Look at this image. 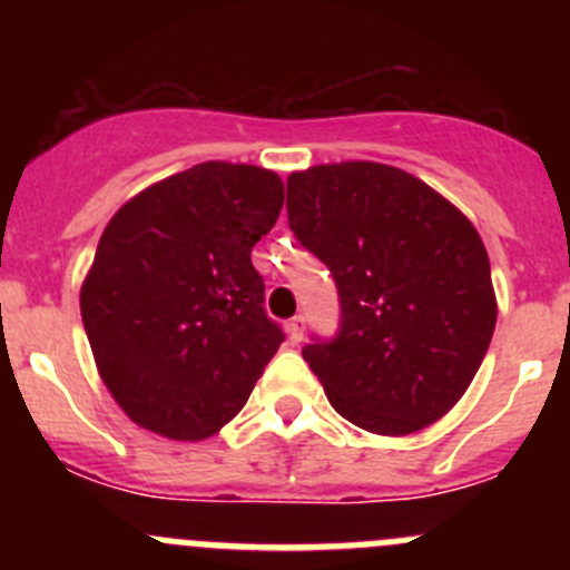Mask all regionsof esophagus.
<instances>
[{
    "label": "esophagus",
    "instance_id": "obj_1",
    "mask_svg": "<svg viewBox=\"0 0 570 570\" xmlns=\"http://www.w3.org/2000/svg\"><path fill=\"white\" fill-rule=\"evenodd\" d=\"M286 331H289V342L292 344L303 342V336H306V317H303V314L292 317L289 325H286Z\"/></svg>",
    "mask_w": 570,
    "mask_h": 570
}]
</instances>
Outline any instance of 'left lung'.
<instances>
[{
    "instance_id": "8db88e82",
    "label": "left lung",
    "mask_w": 570,
    "mask_h": 570,
    "mask_svg": "<svg viewBox=\"0 0 570 570\" xmlns=\"http://www.w3.org/2000/svg\"><path fill=\"white\" fill-rule=\"evenodd\" d=\"M297 243L333 275L338 327L303 361L347 422L405 435L444 416L497 325L485 245L435 189L377 163L317 165L286 181Z\"/></svg>"
}]
</instances>
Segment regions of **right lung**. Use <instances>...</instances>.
<instances>
[{
    "label": "right lung",
    "mask_w": 570,
    "mask_h": 570,
    "mask_svg": "<svg viewBox=\"0 0 570 570\" xmlns=\"http://www.w3.org/2000/svg\"><path fill=\"white\" fill-rule=\"evenodd\" d=\"M281 206L273 170L204 163L115 212L79 306L101 381L131 422L200 441L243 411L286 338L250 262Z\"/></svg>",
    "instance_id": "obj_1"
}]
</instances>
